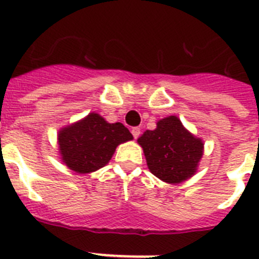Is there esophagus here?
<instances>
[{
	"instance_id": "34e87169",
	"label": "esophagus",
	"mask_w": 259,
	"mask_h": 259,
	"mask_svg": "<svg viewBox=\"0 0 259 259\" xmlns=\"http://www.w3.org/2000/svg\"><path fill=\"white\" fill-rule=\"evenodd\" d=\"M131 134L134 135V137H135V139H137V137L140 136V134H141V130H140V128H139V127H134V128H132V130H131Z\"/></svg>"
}]
</instances>
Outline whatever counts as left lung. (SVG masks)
<instances>
[{"mask_svg":"<svg viewBox=\"0 0 259 259\" xmlns=\"http://www.w3.org/2000/svg\"><path fill=\"white\" fill-rule=\"evenodd\" d=\"M150 172L162 182L180 184L197 172L203 155V141L194 136L175 115L157 122L139 139Z\"/></svg>","mask_w":259,"mask_h":259,"instance_id":"1","label":"left lung"}]
</instances>
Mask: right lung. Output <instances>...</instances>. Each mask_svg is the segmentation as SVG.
Masks as SVG:
<instances>
[{
	"mask_svg": "<svg viewBox=\"0 0 259 259\" xmlns=\"http://www.w3.org/2000/svg\"><path fill=\"white\" fill-rule=\"evenodd\" d=\"M132 139L122 123H109L100 114L89 113L59 130V155L74 172H95L109 163L116 146Z\"/></svg>",
	"mask_w": 259,
	"mask_h": 259,
	"instance_id": "add662e5",
	"label": "right lung"
}]
</instances>
